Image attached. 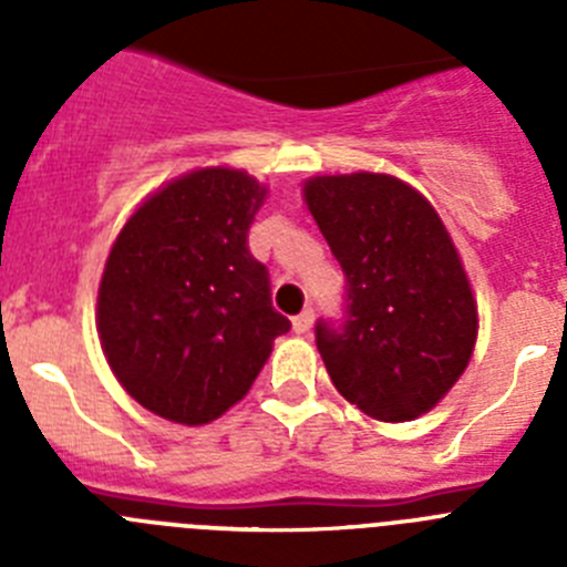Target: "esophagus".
I'll list each match as a JSON object with an SVG mask.
<instances>
[{"instance_id": "1", "label": "esophagus", "mask_w": 567, "mask_h": 567, "mask_svg": "<svg viewBox=\"0 0 567 567\" xmlns=\"http://www.w3.org/2000/svg\"><path fill=\"white\" fill-rule=\"evenodd\" d=\"M312 320H315V315L309 312H300L298 318H292V329H295V334H307L309 329H312Z\"/></svg>"}]
</instances>
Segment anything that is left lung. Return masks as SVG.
<instances>
[{
	"label": "left lung",
	"mask_w": 567,
	"mask_h": 567,
	"mask_svg": "<svg viewBox=\"0 0 567 567\" xmlns=\"http://www.w3.org/2000/svg\"><path fill=\"white\" fill-rule=\"evenodd\" d=\"M303 202L346 272L343 327L318 323L334 389L405 423L432 412L477 343V300L432 202L385 173L315 175Z\"/></svg>",
	"instance_id": "left-lung-1"
}]
</instances>
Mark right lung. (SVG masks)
I'll list each match as a JSON object with an SVG mask.
<instances>
[{
  "label": "right lung",
  "mask_w": 567,
  "mask_h": 567,
  "mask_svg": "<svg viewBox=\"0 0 567 567\" xmlns=\"http://www.w3.org/2000/svg\"><path fill=\"white\" fill-rule=\"evenodd\" d=\"M267 193L244 169H193L150 193L115 235L96 329L110 372L147 412L213 423L289 332L267 267L247 249Z\"/></svg>",
  "instance_id": "obj_1"
}]
</instances>
